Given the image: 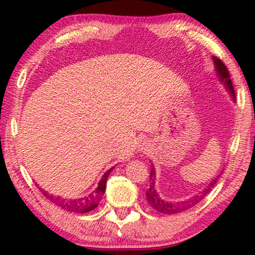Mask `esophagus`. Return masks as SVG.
Returning a JSON list of instances; mask_svg holds the SVG:
<instances>
[{"mask_svg":"<svg viewBox=\"0 0 255 255\" xmlns=\"http://www.w3.org/2000/svg\"><path fill=\"white\" fill-rule=\"evenodd\" d=\"M147 143H145V141H144V143H141L140 145H139V149L141 150V152H145V150H147Z\"/></svg>","mask_w":255,"mask_h":255,"instance_id":"34e87169","label":"esophagus"}]
</instances>
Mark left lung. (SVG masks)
Segmentation results:
<instances>
[{
	"instance_id": "left-lung-1",
	"label": "left lung",
	"mask_w": 255,
	"mask_h": 255,
	"mask_svg": "<svg viewBox=\"0 0 255 255\" xmlns=\"http://www.w3.org/2000/svg\"><path fill=\"white\" fill-rule=\"evenodd\" d=\"M213 60H214V65H215V71L216 74H217L219 81L225 85L226 90L228 93L231 94V98L233 101H235V91H234V86H233L232 81L230 79V73H228L227 67L225 66L221 59H218L217 57L213 56ZM219 175H216V178L210 181L208 185L200 191L198 195L193 196L189 199H185L182 201H167L165 199L158 195V192L156 191V188H155V171H154V166H152V170H150V176H149V188L146 190V200H147V204L154 208L156 211H159L162 214H169V215H173V214H179L182 213V211L188 210L189 208H191L195 205H197L198 202L201 201L204 198L208 195V193L211 191V189L215 187L216 182L219 178Z\"/></svg>"
}]
</instances>
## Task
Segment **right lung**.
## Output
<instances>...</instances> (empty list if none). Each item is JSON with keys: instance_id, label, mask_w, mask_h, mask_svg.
<instances>
[{"instance_id": "obj_1", "label": "right lung", "mask_w": 255, "mask_h": 255, "mask_svg": "<svg viewBox=\"0 0 255 255\" xmlns=\"http://www.w3.org/2000/svg\"><path fill=\"white\" fill-rule=\"evenodd\" d=\"M115 169V166H112L111 169L108 170L105 174L102 175L100 182L98 183L97 189L92 191L90 195H86L84 197L80 198H63L59 196H54L51 193L45 191L44 189H40L42 195H44L47 199L53 202V204L57 205L60 208L71 211V213H80L84 214L88 211L93 210L99 205V202L101 201V198L103 193L106 191V185H107V179L111 171Z\"/></svg>"}]
</instances>
